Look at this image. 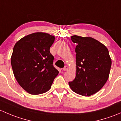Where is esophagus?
<instances>
[{
    "label": "esophagus",
    "mask_w": 121,
    "mask_h": 121,
    "mask_svg": "<svg viewBox=\"0 0 121 121\" xmlns=\"http://www.w3.org/2000/svg\"><path fill=\"white\" fill-rule=\"evenodd\" d=\"M63 69L64 71H67L68 69V66H65L64 68H63Z\"/></svg>",
    "instance_id": "1"
}]
</instances>
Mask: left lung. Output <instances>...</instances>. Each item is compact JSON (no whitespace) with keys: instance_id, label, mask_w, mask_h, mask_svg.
<instances>
[{"instance_id":"1","label":"left lung","mask_w":121,"mask_h":121,"mask_svg":"<svg viewBox=\"0 0 121 121\" xmlns=\"http://www.w3.org/2000/svg\"><path fill=\"white\" fill-rule=\"evenodd\" d=\"M77 44L75 78L69 86L75 93L89 97L99 91L109 77L111 58L108 48L90 37L72 36Z\"/></svg>"}]
</instances>
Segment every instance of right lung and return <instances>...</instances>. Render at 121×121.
Here are the masks:
<instances>
[{"label":"right lung","instance_id":"right-lung-1","mask_svg":"<svg viewBox=\"0 0 121 121\" xmlns=\"http://www.w3.org/2000/svg\"><path fill=\"white\" fill-rule=\"evenodd\" d=\"M54 40L52 35L37 32L24 36L14 45L11 57L13 74L19 85L30 94L48 91L58 74L50 52Z\"/></svg>","mask_w":121,"mask_h":121}]
</instances>
